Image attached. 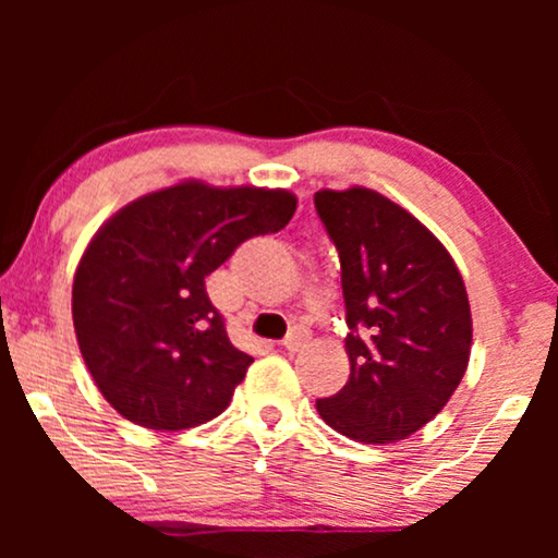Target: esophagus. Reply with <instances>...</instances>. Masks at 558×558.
Masks as SVG:
<instances>
[{"instance_id": "esophagus-1", "label": "esophagus", "mask_w": 558, "mask_h": 558, "mask_svg": "<svg viewBox=\"0 0 558 558\" xmlns=\"http://www.w3.org/2000/svg\"><path fill=\"white\" fill-rule=\"evenodd\" d=\"M307 340H310V330H304V327H294V330L287 335L281 345H284L289 353H296V350H302L304 345H307Z\"/></svg>"}]
</instances>
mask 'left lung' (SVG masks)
<instances>
[{
  "mask_svg": "<svg viewBox=\"0 0 558 558\" xmlns=\"http://www.w3.org/2000/svg\"><path fill=\"white\" fill-rule=\"evenodd\" d=\"M340 256L350 378L317 399L327 426L388 445L429 424L468 371L472 315L460 269L429 228L376 190H319Z\"/></svg>",
  "mask_w": 558,
  "mask_h": 558,
  "instance_id": "1",
  "label": "left lung"
}]
</instances>
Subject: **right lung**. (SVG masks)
<instances>
[{"instance_id": "1", "label": "right lung", "mask_w": 558, "mask_h": 558, "mask_svg": "<svg viewBox=\"0 0 558 558\" xmlns=\"http://www.w3.org/2000/svg\"><path fill=\"white\" fill-rule=\"evenodd\" d=\"M289 190L201 180L136 197L98 228L73 279V327L104 399L147 429L223 414L254 357L228 340L205 277L292 220Z\"/></svg>"}]
</instances>
